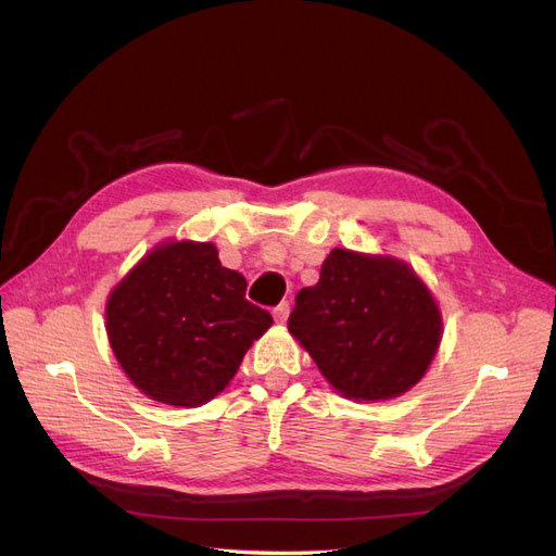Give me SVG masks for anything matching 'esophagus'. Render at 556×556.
<instances>
[{
	"label": "esophagus",
	"mask_w": 556,
	"mask_h": 556,
	"mask_svg": "<svg viewBox=\"0 0 556 556\" xmlns=\"http://www.w3.org/2000/svg\"><path fill=\"white\" fill-rule=\"evenodd\" d=\"M274 317H276L278 325L288 323V317H290V304H288V301H282V304H278V306L274 308Z\"/></svg>",
	"instance_id": "1"
}]
</instances>
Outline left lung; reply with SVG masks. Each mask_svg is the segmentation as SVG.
Returning <instances> with one entry per match:
<instances>
[{"mask_svg":"<svg viewBox=\"0 0 556 556\" xmlns=\"http://www.w3.org/2000/svg\"><path fill=\"white\" fill-rule=\"evenodd\" d=\"M288 329L341 396L387 401L425 378L443 317L403 260L333 248L319 280L296 294Z\"/></svg>","mask_w":556,"mask_h":556,"instance_id":"1","label":"left lung"}]
</instances>
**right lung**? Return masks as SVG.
<instances>
[{
    "label": "right lung",
    "instance_id": "right-lung-1",
    "mask_svg": "<svg viewBox=\"0 0 556 556\" xmlns=\"http://www.w3.org/2000/svg\"><path fill=\"white\" fill-rule=\"evenodd\" d=\"M245 288L213 243L172 239L146 252L106 301L109 343L134 387L178 408L220 394L274 325Z\"/></svg>",
    "mask_w": 556,
    "mask_h": 556
}]
</instances>
